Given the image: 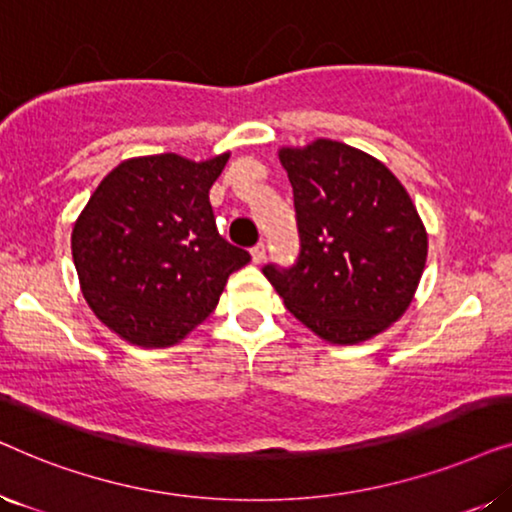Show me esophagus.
I'll return each instance as SVG.
<instances>
[{
	"instance_id": "obj_1",
	"label": "esophagus",
	"mask_w": 512,
	"mask_h": 512,
	"mask_svg": "<svg viewBox=\"0 0 512 512\" xmlns=\"http://www.w3.org/2000/svg\"><path fill=\"white\" fill-rule=\"evenodd\" d=\"M251 261H254L256 265L265 261V244H263V242H258L256 247L251 249Z\"/></svg>"
}]
</instances>
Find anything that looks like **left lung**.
<instances>
[{
  "label": "left lung",
  "mask_w": 512,
  "mask_h": 512,
  "mask_svg": "<svg viewBox=\"0 0 512 512\" xmlns=\"http://www.w3.org/2000/svg\"><path fill=\"white\" fill-rule=\"evenodd\" d=\"M296 205L300 258L263 275L286 310L331 345H359L408 310L429 235L405 186L382 160L319 137L282 146Z\"/></svg>",
  "instance_id": "obj_1"
}]
</instances>
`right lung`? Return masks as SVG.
Segmentation results:
<instances>
[{
  "label": "right lung",
  "mask_w": 512,
  "mask_h": 512,
  "mask_svg": "<svg viewBox=\"0 0 512 512\" xmlns=\"http://www.w3.org/2000/svg\"><path fill=\"white\" fill-rule=\"evenodd\" d=\"M230 153L128 158L100 181L72 228L90 310L137 347H172L200 326L249 251L219 235L209 188Z\"/></svg>",
  "instance_id": "obj_1"
}]
</instances>
